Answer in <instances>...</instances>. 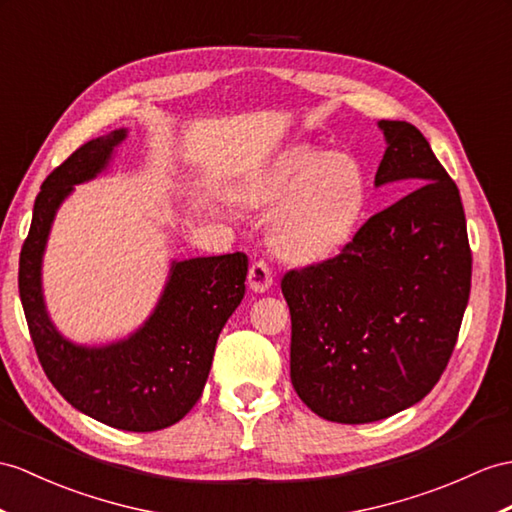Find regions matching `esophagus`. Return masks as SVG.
Segmentation results:
<instances>
[{
	"instance_id": "obj_1",
	"label": "esophagus",
	"mask_w": 512,
	"mask_h": 512,
	"mask_svg": "<svg viewBox=\"0 0 512 512\" xmlns=\"http://www.w3.org/2000/svg\"><path fill=\"white\" fill-rule=\"evenodd\" d=\"M247 282H249V289L256 293H265L269 289L273 284V271L265 260H256V263H252L247 273Z\"/></svg>"
}]
</instances>
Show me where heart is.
Returning <instances> with one entry per match:
<instances>
[{"mask_svg":"<svg viewBox=\"0 0 512 512\" xmlns=\"http://www.w3.org/2000/svg\"><path fill=\"white\" fill-rule=\"evenodd\" d=\"M243 199L254 206L278 204L271 221L273 247L284 258L310 263L350 239L367 202V182L352 156H326L297 145L249 180Z\"/></svg>","mask_w":512,"mask_h":512,"instance_id":"b5f03b06","label":"heart"}]
</instances>
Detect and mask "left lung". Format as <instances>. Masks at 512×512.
I'll return each instance as SVG.
<instances>
[{"mask_svg": "<svg viewBox=\"0 0 512 512\" xmlns=\"http://www.w3.org/2000/svg\"><path fill=\"white\" fill-rule=\"evenodd\" d=\"M376 186L410 189L369 217L339 256L282 278L291 310V382L319 417L371 423L439 382L471 291V249L456 182L413 123L382 119Z\"/></svg>", "mask_w": 512, "mask_h": 512, "instance_id": "8db88e82", "label": "left lung"}]
</instances>
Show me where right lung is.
Returning a JSON list of instances; mask_svg holds the SVG:
<instances>
[{
    "mask_svg": "<svg viewBox=\"0 0 512 512\" xmlns=\"http://www.w3.org/2000/svg\"><path fill=\"white\" fill-rule=\"evenodd\" d=\"M123 139L126 130H115L84 143L45 178L19 256V295L36 356L56 391L110 428L154 432L180 421L202 397L219 332L245 295L247 256L173 263L152 317L128 339L84 347L60 336L41 293L49 228L73 184L104 171Z\"/></svg>",
    "mask_w": 512,
    "mask_h": 512,
    "instance_id": "1",
    "label": "right lung"
}]
</instances>
